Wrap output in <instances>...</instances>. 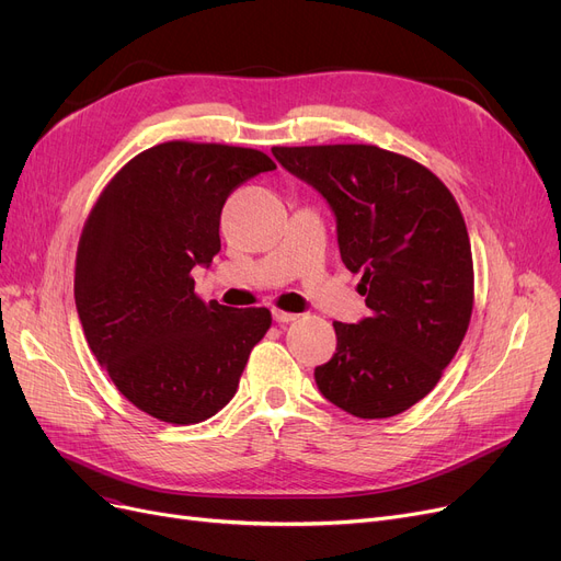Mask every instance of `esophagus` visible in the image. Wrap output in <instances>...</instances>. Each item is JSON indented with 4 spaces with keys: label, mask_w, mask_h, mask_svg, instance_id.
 <instances>
[{
    "label": "esophagus",
    "mask_w": 561,
    "mask_h": 561,
    "mask_svg": "<svg viewBox=\"0 0 561 561\" xmlns=\"http://www.w3.org/2000/svg\"><path fill=\"white\" fill-rule=\"evenodd\" d=\"M298 318V313H290V311H282V309H273V320L279 322V325H286V322H293Z\"/></svg>",
    "instance_id": "34e87169"
}]
</instances>
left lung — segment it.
Instances as JSON below:
<instances>
[{
    "label": "left lung",
    "mask_w": 561,
    "mask_h": 561,
    "mask_svg": "<svg viewBox=\"0 0 561 561\" xmlns=\"http://www.w3.org/2000/svg\"><path fill=\"white\" fill-rule=\"evenodd\" d=\"M325 197L339 250L370 316L334 322V357L316 368L330 402L357 419H391L423 400L466 336L473 254L459 204L423 163L377 145L273 147Z\"/></svg>",
    "instance_id": "8db88e82"
}]
</instances>
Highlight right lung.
Masks as SVG:
<instances>
[{"mask_svg":"<svg viewBox=\"0 0 561 561\" xmlns=\"http://www.w3.org/2000/svg\"><path fill=\"white\" fill-rule=\"evenodd\" d=\"M275 168L250 147L168 140L117 170L85 218L75 263L85 341L117 391L157 421L216 416L271 330L265 307L204 302L191 271L220 252L227 197Z\"/></svg>","mask_w":561,"mask_h":561,"instance_id":"1","label":"right lung"}]
</instances>
